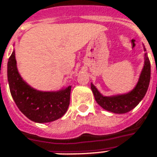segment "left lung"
<instances>
[{
  "mask_svg": "<svg viewBox=\"0 0 157 157\" xmlns=\"http://www.w3.org/2000/svg\"><path fill=\"white\" fill-rule=\"evenodd\" d=\"M150 62L145 54L144 66L140 75L139 80L135 88L130 92L123 95L105 97L101 95L100 92L92 84L91 85V88L95 100L102 108L113 113L124 114L133 110L144 98L150 85Z\"/></svg>",
  "mask_w": 157,
  "mask_h": 157,
  "instance_id": "left-lung-1",
  "label": "left lung"
}]
</instances>
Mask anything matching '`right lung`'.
<instances>
[{
    "label": "right lung",
    "mask_w": 157,
    "mask_h": 157,
    "mask_svg": "<svg viewBox=\"0 0 157 157\" xmlns=\"http://www.w3.org/2000/svg\"><path fill=\"white\" fill-rule=\"evenodd\" d=\"M7 80L16 105L30 120L36 123L52 122L60 118L68 109L71 86L55 92L32 88L18 72L14 51L7 62Z\"/></svg>",
    "instance_id": "add662e5"
}]
</instances>
